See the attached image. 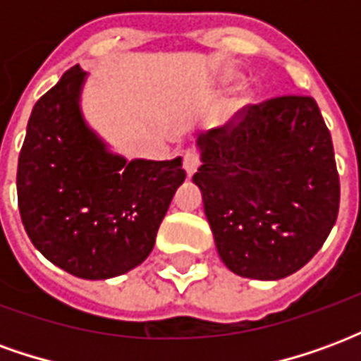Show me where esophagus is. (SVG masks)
Wrapping results in <instances>:
<instances>
[{"label":"esophagus","instance_id":"esophagus-1","mask_svg":"<svg viewBox=\"0 0 361 361\" xmlns=\"http://www.w3.org/2000/svg\"><path fill=\"white\" fill-rule=\"evenodd\" d=\"M199 166H201V157L197 154L195 150H188L185 157H183V168H185L188 176H193Z\"/></svg>","mask_w":361,"mask_h":361}]
</instances>
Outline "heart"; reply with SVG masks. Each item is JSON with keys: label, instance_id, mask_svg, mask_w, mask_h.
<instances>
[{"label": "heart", "instance_id": "1", "mask_svg": "<svg viewBox=\"0 0 361 361\" xmlns=\"http://www.w3.org/2000/svg\"><path fill=\"white\" fill-rule=\"evenodd\" d=\"M247 104H250V96H247V94L240 96V98L235 100V110H240V108H243V106H247Z\"/></svg>", "mask_w": 361, "mask_h": 361}]
</instances>
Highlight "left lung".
Returning <instances> with one entry per match:
<instances>
[{
	"label": "left lung",
	"mask_w": 361,
	"mask_h": 361,
	"mask_svg": "<svg viewBox=\"0 0 361 361\" xmlns=\"http://www.w3.org/2000/svg\"><path fill=\"white\" fill-rule=\"evenodd\" d=\"M193 176L222 263L279 280L310 261L331 234L341 183L331 133L311 96L247 106L199 135Z\"/></svg>",
	"instance_id": "1"
}]
</instances>
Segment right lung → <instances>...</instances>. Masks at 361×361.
<instances>
[{
	"label": "right lung",
	"instance_id": "right-lung-1",
	"mask_svg": "<svg viewBox=\"0 0 361 361\" xmlns=\"http://www.w3.org/2000/svg\"><path fill=\"white\" fill-rule=\"evenodd\" d=\"M87 73L71 67L35 104L17 168L20 220L44 257L73 276L114 279L141 265L185 180L181 158L126 160L87 126Z\"/></svg>",
	"mask_w": 361,
	"mask_h": 361
}]
</instances>
